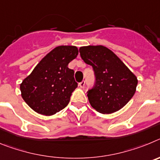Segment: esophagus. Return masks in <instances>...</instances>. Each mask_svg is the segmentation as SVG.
Wrapping results in <instances>:
<instances>
[{
  "mask_svg": "<svg viewBox=\"0 0 160 160\" xmlns=\"http://www.w3.org/2000/svg\"><path fill=\"white\" fill-rule=\"evenodd\" d=\"M85 84H86V82L85 81H82L81 82H79V87H81V88H84L85 87Z\"/></svg>",
  "mask_w": 160,
  "mask_h": 160,
  "instance_id": "esophagus-1",
  "label": "esophagus"
}]
</instances>
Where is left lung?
<instances>
[{
  "label": "left lung",
  "mask_w": 160,
  "mask_h": 160,
  "mask_svg": "<svg viewBox=\"0 0 160 160\" xmlns=\"http://www.w3.org/2000/svg\"><path fill=\"white\" fill-rule=\"evenodd\" d=\"M79 52L94 72V87L87 92L91 107L102 114H111L122 108L135 94L136 76L105 46H83Z\"/></svg>",
  "instance_id": "8db88e82"
}]
</instances>
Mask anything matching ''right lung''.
<instances>
[{"label": "right lung", "mask_w": 160, "mask_h": 160, "mask_svg": "<svg viewBox=\"0 0 160 160\" xmlns=\"http://www.w3.org/2000/svg\"><path fill=\"white\" fill-rule=\"evenodd\" d=\"M78 54L76 46L54 48L37 65L20 86L22 98L29 107L44 115H53L64 109L78 87L74 71L68 64Z\"/></svg>", "instance_id": "right-lung-1"}]
</instances>
